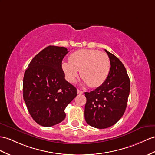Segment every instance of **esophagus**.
<instances>
[{
  "label": "esophagus",
  "instance_id": "esophagus-1",
  "mask_svg": "<svg viewBox=\"0 0 155 155\" xmlns=\"http://www.w3.org/2000/svg\"><path fill=\"white\" fill-rule=\"evenodd\" d=\"M77 93H78V94H79V95H81V94H83V92L82 91H81V90H80V89H78L77 90Z\"/></svg>",
  "mask_w": 155,
  "mask_h": 155
}]
</instances>
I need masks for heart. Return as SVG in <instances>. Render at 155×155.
<instances>
[{
    "instance_id": "obj_1",
    "label": "heart",
    "mask_w": 155,
    "mask_h": 155,
    "mask_svg": "<svg viewBox=\"0 0 155 155\" xmlns=\"http://www.w3.org/2000/svg\"><path fill=\"white\" fill-rule=\"evenodd\" d=\"M62 68L66 80H76L78 71L80 76L91 87H98L106 81L110 70L108 56L94 49H80L72 52L69 62H64Z\"/></svg>"
}]
</instances>
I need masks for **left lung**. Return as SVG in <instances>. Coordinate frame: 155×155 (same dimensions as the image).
<instances>
[{
    "label": "left lung",
    "instance_id": "1",
    "mask_svg": "<svg viewBox=\"0 0 155 155\" xmlns=\"http://www.w3.org/2000/svg\"><path fill=\"white\" fill-rule=\"evenodd\" d=\"M104 51L110 62L108 78L99 87L85 93V121L99 129L109 127L119 121L126 110L130 91L126 68L116 56Z\"/></svg>",
    "mask_w": 155,
    "mask_h": 155
}]
</instances>
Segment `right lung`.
<instances>
[{
    "instance_id": "add662e5",
    "label": "right lung",
    "mask_w": 155,
    "mask_h": 155,
    "mask_svg": "<svg viewBox=\"0 0 155 155\" xmlns=\"http://www.w3.org/2000/svg\"><path fill=\"white\" fill-rule=\"evenodd\" d=\"M68 52L64 47L48 46L31 60L25 71L24 100L32 118L42 126L62 122L66 107L77 96L76 88L65 80L62 68Z\"/></svg>"
}]
</instances>
